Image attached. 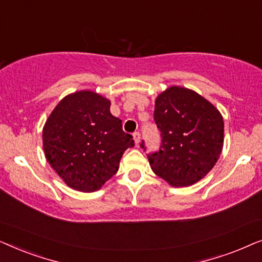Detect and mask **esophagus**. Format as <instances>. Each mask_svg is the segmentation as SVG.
I'll list each match as a JSON object with an SVG mask.
<instances>
[{"mask_svg": "<svg viewBox=\"0 0 262 262\" xmlns=\"http://www.w3.org/2000/svg\"><path fill=\"white\" fill-rule=\"evenodd\" d=\"M132 136H134L136 145H138L139 144V141H141V134H139V132H135V134L132 135Z\"/></svg>", "mask_w": 262, "mask_h": 262, "instance_id": "esophagus-1", "label": "esophagus"}]
</instances>
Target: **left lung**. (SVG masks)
<instances>
[{
	"label": "left lung",
	"mask_w": 262,
	"mask_h": 262,
	"mask_svg": "<svg viewBox=\"0 0 262 262\" xmlns=\"http://www.w3.org/2000/svg\"><path fill=\"white\" fill-rule=\"evenodd\" d=\"M154 118L162 136L160 151L148 155L154 173L173 187L209 174L224 144L220 111L192 89L171 85L157 95Z\"/></svg>",
	"instance_id": "left-lung-1"
}]
</instances>
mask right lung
Returning <instances> with one entry per match:
<instances>
[{"instance_id":"1","label":"right lung","mask_w":262,"mask_h":262,"mask_svg":"<svg viewBox=\"0 0 262 262\" xmlns=\"http://www.w3.org/2000/svg\"><path fill=\"white\" fill-rule=\"evenodd\" d=\"M110 107L105 96L80 91L64 96L46 119V160L70 188L98 191L119 169L125 150L135 145Z\"/></svg>"}]
</instances>
